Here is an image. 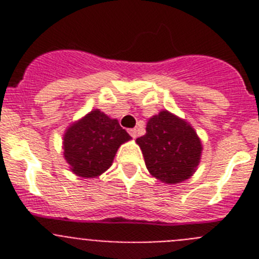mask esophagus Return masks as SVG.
Returning <instances> with one entry per match:
<instances>
[{
    "label": "esophagus",
    "instance_id": "1",
    "mask_svg": "<svg viewBox=\"0 0 259 259\" xmlns=\"http://www.w3.org/2000/svg\"><path fill=\"white\" fill-rule=\"evenodd\" d=\"M128 132H130V135H131L134 139H136V137H137V130H136V128H132V130H130Z\"/></svg>",
    "mask_w": 259,
    "mask_h": 259
}]
</instances>
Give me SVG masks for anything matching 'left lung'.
<instances>
[{
	"instance_id": "left-lung-1",
	"label": "left lung",
	"mask_w": 259,
	"mask_h": 259,
	"mask_svg": "<svg viewBox=\"0 0 259 259\" xmlns=\"http://www.w3.org/2000/svg\"><path fill=\"white\" fill-rule=\"evenodd\" d=\"M150 175L164 184L189 179L201 161L202 143L185 119L162 110L149 118L146 134L136 139Z\"/></svg>"
}]
</instances>
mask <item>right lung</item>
<instances>
[{"mask_svg": "<svg viewBox=\"0 0 259 259\" xmlns=\"http://www.w3.org/2000/svg\"><path fill=\"white\" fill-rule=\"evenodd\" d=\"M130 140L118 119L95 109L67 127L62 141L63 158L75 175L93 179L110 168L120 145Z\"/></svg>", "mask_w": 259, "mask_h": 259, "instance_id": "add662e5", "label": "right lung"}]
</instances>
